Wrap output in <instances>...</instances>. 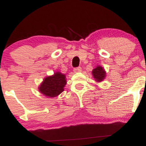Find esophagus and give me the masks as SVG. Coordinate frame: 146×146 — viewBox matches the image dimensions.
Here are the masks:
<instances>
[{
	"mask_svg": "<svg viewBox=\"0 0 146 146\" xmlns=\"http://www.w3.org/2000/svg\"><path fill=\"white\" fill-rule=\"evenodd\" d=\"M73 71H74L75 72H80L82 71V68L80 67V66H79V67H76L74 68V70H73Z\"/></svg>",
	"mask_w": 146,
	"mask_h": 146,
	"instance_id": "1",
	"label": "esophagus"
}]
</instances>
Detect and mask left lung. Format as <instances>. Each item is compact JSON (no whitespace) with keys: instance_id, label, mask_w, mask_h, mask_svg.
<instances>
[{"instance_id":"left-lung-1","label":"left lung","mask_w":146,"mask_h":146,"mask_svg":"<svg viewBox=\"0 0 146 146\" xmlns=\"http://www.w3.org/2000/svg\"><path fill=\"white\" fill-rule=\"evenodd\" d=\"M92 73H93L94 78L96 80V81L98 82L102 81V80L104 79L106 75L104 70V68L101 67V66H98V67L94 68V69L93 70Z\"/></svg>"}]
</instances>
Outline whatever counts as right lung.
<instances>
[{
    "label": "right lung",
    "mask_w": 146,
    "mask_h": 146,
    "mask_svg": "<svg viewBox=\"0 0 146 146\" xmlns=\"http://www.w3.org/2000/svg\"><path fill=\"white\" fill-rule=\"evenodd\" d=\"M66 84L65 75L60 72H57L52 76L44 79L39 87V90L45 96L55 98L63 91Z\"/></svg>",
    "instance_id": "add662e5"
}]
</instances>
